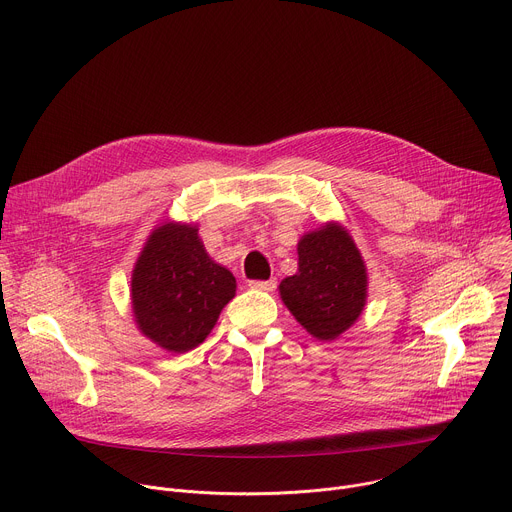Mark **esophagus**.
Masks as SVG:
<instances>
[{
    "label": "esophagus",
    "mask_w": 512,
    "mask_h": 512,
    "mask_svg": "<svg viewBox=\"0 0 512 512\" xmlns=\"http://www.w3.org/2000/svg\"><path fill=\"white\" fill-rule=\"evenodd\" d=\"M251 289L257 291H273L277 287V279H267V281H249Z\"/></svg>",
    "instance_id": "1"
}]
</instances>
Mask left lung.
Instances as JSON below:
<instances>
[{
	"label": "left lung",
	"instance_id": "left-lung-1",
	"mask_svg": "<svg viewBox=\"0 0 512 512\" xmlns=\"http://www.w3.org/2000/svg\"><path fill=\"white\" fill-rule=\"evenodd\" d=\"M297 273L285 277L279 295L293 317L321 342L342 335L364 311L368 273L350 233L327 223L297 243Z\"/></svg>",
	"mask_w": 512,
	"mask_h": 512
}]
</instances>
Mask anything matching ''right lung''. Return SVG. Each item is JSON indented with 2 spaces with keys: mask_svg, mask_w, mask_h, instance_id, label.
<instances>
[{
  "mask_svg": "<svg viewBox=\"0 0 512 512\" xmlns=\"http://www.w3.org/2000/svg\"><path fill=\"white\" fill-rule=\"evenodd\" d=\"M130 285L138 329L173 354L205 342L237 289L233 273L205 251L197 225L183 223L150 233Z\"/></svg>",
  "mask_w": 512,
  "mask_h": 512,
  "instance_id": "1",
  "label": "right lung"
}]
</instances>
